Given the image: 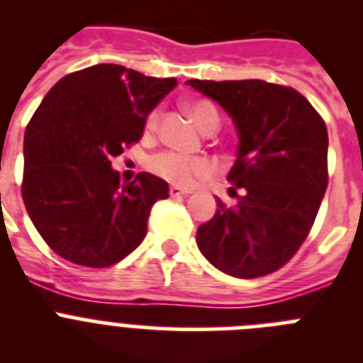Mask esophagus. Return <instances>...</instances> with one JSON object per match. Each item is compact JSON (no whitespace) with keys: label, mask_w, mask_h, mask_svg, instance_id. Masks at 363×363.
<instances>
[{"label":"esophagus","mask_w":363,"mask_h":363,"mask_svg":"<svg viewBox=\"0 0 363 363\" xmlns=\"http://www.w3.org/2000/svg\"><path fill=\"white\" fill-rule=\"evenodd\" d=\"M169 194H171L172 198H179V196H187V194H191V191H189V189H182L172 185V187L169 189Z\"/></svg>","instance_id":"esophagus-1"}]
</instances>
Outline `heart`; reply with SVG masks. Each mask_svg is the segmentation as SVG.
<instances>
[{"label": "heart", "mask_w": 363, "mask_h": 363, "mask_svg": "<svg viewBox=\"0 0 363 363\" xmlns=\"http://www.w3.org/2000/svg\"><path fill=\"white\" fill-rule=\"evenodd\" d=\"M189 111H191L192 120L196 121L201 130L207 129L213 121L220 123L218 111L209 101H194L189 105ZM158 121L160 111H152L147 118V129H156ZM149 171L169 184L189 187L191 184H194V179L209 176L213 172V163L201 156H187V154L176 152V150H163V152L154 154L149 160Z\"/></svg>", "instance_id": "heart-1"}]
</instances>
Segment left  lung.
Returning <instances> with one entry per match:
<instances>
[{"mask_svg": "<svg viewBox=\"0 0 363 363\" xmlns=\"http://www.w3.org/2000/svg\"><path fill=\"white\" fill-rule=\"evenodd\" d=\"M187 85L225 108L240 136L227 176L238 203L218 200L213 220L198 227V247L230 277L271 274L306 242L325 194V121L293 86L264 79H189Z\"/></svg>", "mask_w": 363, "mask_h": 363, "instance_id": "left-lung-1", "label": "left lung"}]
</instances>
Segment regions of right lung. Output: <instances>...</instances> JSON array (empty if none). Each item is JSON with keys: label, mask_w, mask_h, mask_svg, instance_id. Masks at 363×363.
Returning a JSON list of instances; mask_svg holds the SVG:
<instances>
[{"label": "right lung", "mask_w": 363, "mask_h": 363, "mask_svg": "<svg viewBox=\"0 0 363 363\" xmlns=\"http://www.w3.org/2000/svg\"><path fill=\"white\" fill-rule=\"evenodd\" d=\"M176 85L99 63L47 92L25 130L21 196L56 255L104 269L143 242L150 209L169 198V185L149 172L121 184L111 160L142 140L149 112Z\"/></svg>", "instance_id": "add662e5"}]
</instances>
